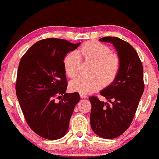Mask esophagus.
Returning <instances> with one entry per match:
<instances>
[{"label":"esophagus","instance_id":"1","mask_svg":"<svg viewBox=\"0 0 159 159\" xmlns=\"http://www.w3.org/2000/svg\"><path fill=\"white\" fill-rule=\"evenodd\" d=\"M80 98H88V96L86 95H85V94H82V93H80Z\"/></svg>","mask_w":159,"mask_h":159}]
</instances>
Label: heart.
Listing matches in <instances>:
<instances>
[{
	"label": "heart",
	"mask_w": 159,
	"mask_h": 159,
	"mask_svg": "<svg viewBox=\"0 0 159 159\" xmlns=\"http://www.w3.org/2000/svg\"><path fill=\"white\" fill-rule=\"evenodd\" d=\"M83 57L85 61L93 62L90 77L79 76L72 80L70 88L80 93L90 94L98 90L104 82L110 84L118 76L120 68L119 56L112 53L107 45L98 42H88L76 51L70 52L64 58V67L70 78L79 74Z\"/></svg>",
	"instance_id": "1"
}]
</instances>
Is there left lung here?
Listing matches in <instances>:
<instances>
[{
  "label": "left lung",
  "instance_id": "1",
  "mask_svg": "<svg viewBox=\"0 0 159 159\" xmlns=\"http://www.w3.org/2000/svg\"><path fill=\"white\" fill-rule=\"evenodd\" d=\"M111 43L120 59L118 76L111 85L100 92L110 103L92 96L90 125L101 138L113 139L122 134L130 125L144 89L143 66L138 52L128 42L117 37L99 39Z\"/></svg>",
  "mask_w": 159,
  "mask_h": 159
}]
</instances>
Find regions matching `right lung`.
Listing matches in <instances>:
<instances>
[{
	"mask_svg": "<svg viewBox=\"0 0 159 159\" xmlns=\"http://www.w3.org/2000/svg\"><path fill=\"white\" fill-rule=\"evenodd\" d=\"M80 44L49 38L34 43L21 58L16 94L27 124L45 139L62 138L79 102V93H66L67 80L63 61L66 53ZM55 98L62 99L56 102Z\"/></svg>",
	"mask_w": 159,
	"mask_h": 159,
	"instance_id": "right-lung-1",
	"label": "right lung"
}]
</instances>
